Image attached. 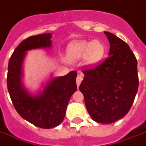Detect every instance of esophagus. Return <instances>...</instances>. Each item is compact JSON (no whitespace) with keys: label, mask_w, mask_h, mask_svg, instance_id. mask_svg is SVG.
<instances>
[{"label":"esophagus","mask_w":146,"mask_h":146,"mask_svg":"<svg viewBox=\"0 0 146 146\" xmlns=\"http://www.w3.org/2000/svg\"><path fill=\"white\" fill-rule=\"evenodd\" d=\"M81 81H82V77H81V75H78V77H77V79H76V83H77V86H78V87H79V85L81 84Z\"/></svg>","instance_id":"esophagus-1"}]
</instances>
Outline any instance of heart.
Segmentation results:
<instances>
[{
	"label": "heart",
	"mask_w": 146,
	"mask_h": 146,
	"mask_svg": "<svg viewBox=\"0 0 146 146\" xmlns=\"http://www.w3.org/2000/svg\"><path fill=\"white\" fill-rule=\"evenodd\" d=\"M106 51V46L100 39L76 40L68 44L66 53L70 62H74L84 57L86 66L93 68L104 59Z\"/></svg>",
	"instance_id": "1"
}]
</instances>
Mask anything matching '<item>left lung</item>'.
I'll return each instance as SVG.
<instances>
[{
	"label": "left lung",
	"mask_w": 146,
	"mask_h": 146,
	"mask_svg": "<svg viewBox=\"0 0 146 146\" xmlns=\"http://www.w3.org/2000/svg\"><path fill=\"white\" fill-rule=\"evenodd\" d=\"M109 57L93 69L84 70L79 90L94 121L112 123L126 116L139 87L137 60L129 46L111 33Z\"/></svg>",
	"instance_id": "obj_1"
}]
</instances>
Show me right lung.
<instances>
[{"label": "right lung", "mask_w": 146, "mask_h": 146, "mask_svg": "<svg viewBox=\"0 0 146 146\" xmlns=\"http://www.w3.org/2000/svg\"><path fill=\"white\" fill-rule=\"evenodd\" d=\"M52 34L43 33L30 36L17 47L9 60L7 89L12 103L20 116L34 126L51 129L62 123L68 104L76 91L77 72H70L65 76L49 77L34 92L25 87L23 62L27 52L52 48Z\"/></svg>", "instance_id": "1"}]
</instances>
